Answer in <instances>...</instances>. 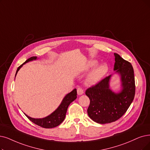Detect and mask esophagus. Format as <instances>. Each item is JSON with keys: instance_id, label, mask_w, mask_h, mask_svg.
I'll return each mask as SVG.
<instances>
[{"instance_id": "esophagus-1", "label": "esophagus", "mask_w": 150, "mask_h": 150, "mask_svg": "<svg viewBox=\"0 0 150 150\" xmlns=\"http://www.w3.org/2000/svg\"><path fill=\"white\" fill-rule=\"evenodd\" d=\"M77 94L79 95H81L83 93V90L81 87H79L77 89Z\"/></svg>"}]
</instances>
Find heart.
<instances>
[{
  "label": "heart",
  "mask_w": 150,
  "mask_h": 150,
  "mask_svg": "<svg viewBox=\"0 0 150 150\" xmlns=\"http://www.w3.org/2000/svg\"><path fill=\"white\" fill-rule=\"evenodd\" d=\"M98 61L95 59L88 60L86 64V70L93 69L86 79V83L88 86H93L99 82L108 71V66L106 63L100 64L98 66Z\"/></svg>",
  "instance_id": "b5f03b06"
}]
</instances>
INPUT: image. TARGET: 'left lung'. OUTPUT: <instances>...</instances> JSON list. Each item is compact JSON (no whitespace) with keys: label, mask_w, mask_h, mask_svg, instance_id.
<instances>
[{"label":"left lung","mask_w":150,"mask_h":150,"mask_svg":"<svg viewBox=\"0 0 150 150\" xmlns=\"http://www.w3.org/2000/svg\"><path fill=\"white\" fill-rule=\"evenodd\" d=\"M115 63L114 71L120 76V92L112 91L110 82L112 75L101 80L97 84L86 91L89 98L88 115L99 124L111 123L117 121L127 111L134 100L135 86L132 66L117 53H115Z\"/></svg>","instance_id":"left-lung-1"}]
</instances>
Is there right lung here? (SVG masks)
Here are the masks:
<instances>
[{"label": "right lung", "mask_w": 150, "mask_h": 150, "mask_svg": "<svg viewBox=\"0 0 150 150\" xmlns=\"http://www.w3.org/2000/svg\"><path fill=\"white\" fill-rule=\"evenodd\" d=\"M37 59V57H32L28 58L25 63L18 68L16 72L15 77L16 76L17 73L18 72L20 69L23 67V64H25L28 62L35 60V59ZM76 98L77 91L76 88H74L73 91H71L70 93H68L63 98L61 104L59 105L57 108L53 112H52L50 115L43 118H33L28 116L25 113V115L30 121H32L35 124L39 125V126L47 129L55 127L64 121L66 116V113H67L69 105L71 102H73L74 100H76Z\"/></svg>", "instance_id": "add662e5"}]
</instances>
